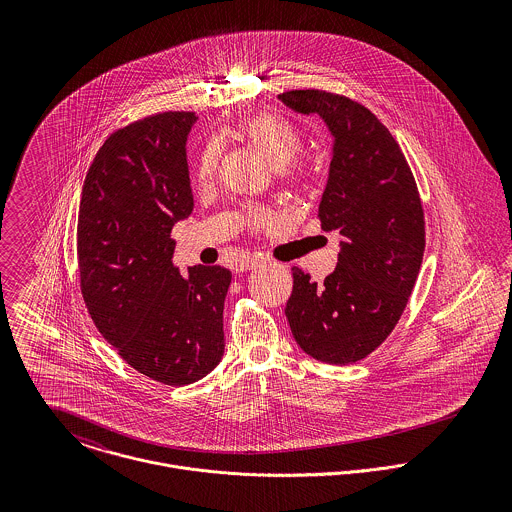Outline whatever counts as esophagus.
Masks as SVG:
<instances>
[{
	"label": "esophagus",
	"mask_w": 512,
	"mask_h": 512,
	"mask_svg": "<svg viewBox=\"0 0 512 512\" xmlns=\"http://www.w3.org/2000/svg\"><path fill=\"white\" fill-rule=\"evenodd\" d=\"M258 264H260V258H258L256 254H246V256H242V258L236 260L234 268H236V272H248V270L256 268Z\"/></svg>",
	"instance_id": "1"
}]
</instances>
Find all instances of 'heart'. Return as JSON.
<instances>
[{
  "mask_svg": "<svg viewBox=\"0 0 512 512\" xmlns=\"http://www.w3.org/2000/svg\"><path fill=\"white\" fill-rule=\"evenodd\" d=\"M236 134L254 147L266 161L274 167H286L297 157L301 149V138L290 122L272 116V114H256L242 120L236 128ZM220 149L217 144H209L203 149L197 163V183L209 185L215 177L219 165ZM290 173L295 175V167L290 165ZM248 219L254 226H268L272 215L268 211H250Z\"/></svg>",
  "mask_w": 512,
  "mask_h": 512,
  "instance_id": "b5f03b06",
  "label": "heart"
}]
</instances>
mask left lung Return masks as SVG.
<instances>
[{"label":"left lung","instance_id":"8db88e82","mask_svg":"<svg viewBox=\"0 0 512 512\" xmlns=\"http://www.w3.org/2000/svg\"><path fill=\"white\" fill-rule=\"evenodd\" d=\"M278 98L297 114H317L331 134L319 219L341 236L337 268L321 284L293 268L286 317L303 353L351 365L390 335L414 290L426 246L418 187L402 149L365 106L325 90Z\"/></svg>","mask_w":512,"mask_h":512}]
</instances>
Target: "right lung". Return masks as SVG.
<instances>
[{
	"label": "right lung",
	"mask_w": 512,
	"mask_h": 512,
	"mask_svg": "<svg viewBox=\"0 0 512 512\" xmlns=\"http://www.w3.org/2000/svg\"><path fill=\"white\" fill-rule=\"evenodd\" d=\"M193 112H163L114 132L88 167L76 230L80 290L102 337L138 372L185 386L224 353L232 274L173 266L171 228L193 213L187 138Z\"/></svg>",
	"instance_id": "1"
}]
</instances>
